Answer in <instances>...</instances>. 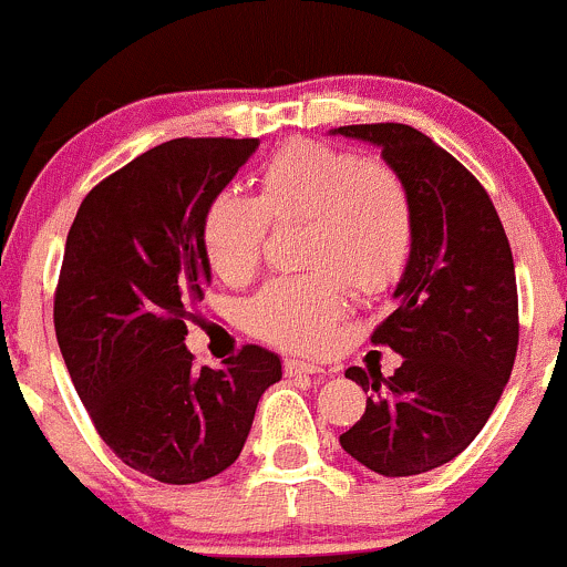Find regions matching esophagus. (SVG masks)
<instances>
[{
    "label": "esophagus",
    "instance_id": "34e87169",
    "mask_svg": "<svg viewBox=\"0 0 567 567\" xmlns=\"http://www.w3.org/2000/svg\"><path fill=\"white\" fill-rule=\"evenodd\" d=\"M284 373L286 377H306V373H327L322 365H313V363H302V360H284Z\"/></svg>",
    "mask_w": 567,
    "mask_h": 567
}]
</instances>
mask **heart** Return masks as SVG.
Here are the masks:
<instances>
[{"label": "heart", "mask_w": 567, "mask_h": 567, "mask_svg": "<svg viewBox=\"0 0 567 567\" xmlns=\"http://www.w3.org/2000/svg\"><path fill=\"white\" fill-rule=\"evenodd\" d=\"M272 224L306 220L302 265L245 306L254 336L291 352H324L338 336L352 286L360 297L393 289L406 272L417 209L406 179L388 163L319 142L278 150L259 172V196L220 190L202 218V248L226 284L256 272Z\"/></svg>", "instance_id": "1"}]
</instances>
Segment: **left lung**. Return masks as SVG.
<instances>
[{
    "mask_svg": "<svg viewBox=\"0 0 567 567\" xmlns=\"http://www.w3.org/2000/svg\"><path fill=\"white\" fill-rule=\"evenodd\" d=\"M332 133L377 144L417 209L395 311L371 336L404 363L388 379L347 369L371 395L363 417L341 434V447L377 475H420L456 458L481 434L511 379L518 349L511 243L486 188L420 131L377 122Z\"/></svg>",
    "mask_w": 567,
    "mask_h": 567,
    "instance_id": "left-lung-1",
    "label": "left lung"
}]
</instances>
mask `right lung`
Listing matches in <instances>:
<instances>
[{
    "mask_svg": "<svg viewBox=\"0 0 567 567\" xmlns=\"http://www.w3.org/2000/svg\"><path fill=\"white\" fill-rule=\"evenodd\" d=\"M259 138H172L109 174L68 231L54 295L60 352L97 434L131 470L172 486L240 456L278 354L245 343L220 371L185 349L209 284L202 218Z\"/></svg>",
    "mask_w": 567,
    "mask_h": 567,
    "instance_id": "1",
    "label": "right lung"
}]
</instances>
